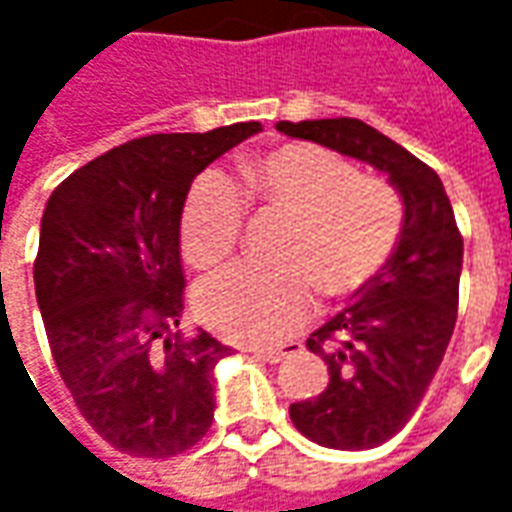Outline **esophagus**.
Returning a JSON list of instances; mask_svg holds the SVG:
<instances>
[{
  "label": "esophagus",
  "instance_id": "esophagus-1",
  "mask_svg": "<svg viewBox=\"0 0 512 512\" xmlns=\"http://www.w3.org/2000/svg\"><path fill=\"white\" fill-rule=\"evenodd\" d=\"M301 354V343H285L279 345V348H255L257 359H263L268 365H279L282 359H288V356Z\"/></svg>",
  "mask_w": 512,
  "mask_h": 512
}]
</instances>
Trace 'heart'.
I'll use <instances>...</instances> for the list:
<instances>
[{
  "mask_svg": "<svg viewBox=\"0 0 512 512\" xmlns=\"http://www.w3.org/2000/svg\"><path fill=\"white\" fill-rule=\"evenodd\" d=\"M246 200L260 211L290 219L279 263L282 271L233 266L200 282L194 304L202 323L238 343H282L310 321L318 290L348 299L384 268L392 255L403 202L376 175L329 147L290 142L241 169ZM244 200L219 169L191 183L180 211V246L189 263L219 266L233 255L244 230Z\"/></svg>",
  "mask_w": 512,
  "mask_h": 512,
  "instance_id": "heart-1",
  "label": "heart"
}]
</instances>
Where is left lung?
Here are the masks:
<instances>
[{"instance_id":"left-lung-1","label":"left lung","mask_w":512,"mask_h":512,"mask_svg":"<svg viewBox=\"0 0 512 512\" xmlns=\"http://www.w3.org/2000/svg\"><path fill=\"white\" fill-rule=\"evenodd\" d=\"M359 158L403 197V230L384 268L356 301L315 329L307 348L329 365L318 397L290 406L293 425L321 447L370 450L395 436L417 411L439 370L458 318L463 238L444 183L406 147L356 117L277 123Z\"/></svg>"}]
</instances>
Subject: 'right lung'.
<instances>
[{"instance_id":"add662e5","label":"right lung","mask_w":512,"mask_h":512,"mask_svg":"<svg viewBox=\"0 0 512 512\" xmlns=\"http://www.w3.org/2000/svg\"><path fill=\"white\" fill-rule=\"evenodd\" d=\"M260 123L112 147L51 191L35 296L54 365L82 417L136 458H172L213 422L227 345L180 332V211L191 180Z\"/></svg>"}]
</instances>
